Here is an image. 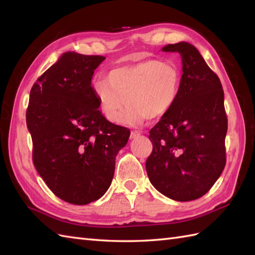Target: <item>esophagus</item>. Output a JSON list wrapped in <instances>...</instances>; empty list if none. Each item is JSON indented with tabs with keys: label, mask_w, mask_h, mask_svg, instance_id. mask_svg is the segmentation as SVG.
<instances>
[{
	"label": "esophagus",
	"mask_w": 255,
	"mask_h": 255,
	"mask_svg": "<svg viewBox=\"0 0 255 255\" xmlns=\"http://www.w3.org/2000/svg\"><path fill=\"white\" fill-rule=\"evenodd\" d=\"M140 131H137V130H132L131 131V133H130V139H134V138H137V137H139L140 136Z\"/></svg>",
	"instance_id": "1"
}]
</instances>
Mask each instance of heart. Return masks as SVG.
Returning <instances> with one entry per match:
<instances>
[{"label": "heart", "mask_w": 255, "mask_h": 255, "mask_svg": "<svg viewBox=\"0 0 255 255\" xmlns=\"http://www.w3.org/2000/svg\"><path fill=\"white\" fill-rule=\"evenodd\" d=\"M94 90L108 121H121L128 103L123 122L137 124L163 116L173 106L180 90V72L172 64L147 59L111 70L107 81H97Z\"/></svg>", "instance_id": "b5f03b06"}]
</instances>
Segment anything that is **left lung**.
Masks as SVG:
<instances>
[{
	"label": "left lung",
	"instance_id": "1",
	"mask_svg": "<svg viewBox=\"0 0 255 255\" xmlns=\"http://www.w3.org/2000/svg\"><path fill=\"white\" fill-rule=\"evenodd\" d=\"M162 50L180 53L183 74L175 103L150 130L153 148L145 169L161 194L188 202L204 196L225 169L224 90L193 45L183 41Z\"/></svg>",
	"mask_w": 255,
	"mask_h": 255
}]
</instances>
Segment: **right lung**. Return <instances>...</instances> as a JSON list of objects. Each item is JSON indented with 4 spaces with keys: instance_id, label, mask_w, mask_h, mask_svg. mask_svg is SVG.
<instances>
[{
    "instance_id": "add662e5",
    "label": "right lung",
    "mask_w": 255,
    "mask_h": 255,
    "mask_svg": "<svg viewBox=\"0 0 255 255\" xmlns=\"http://www.w3.org/2000/svg\"><path fill=\"white\" fill-rule=\"evenodd\" d=\"M103 56L64 52L32 85L26 124L32 162L50 191L73 205L106 193L130 130L108 122L92 88Z\"/></svg>"
}]
</instances>
